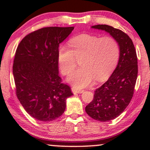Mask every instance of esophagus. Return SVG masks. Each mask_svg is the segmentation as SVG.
<instances>
[{"mask_svg":"<svg viewBox=\"0 0 150 150\" xmlns=\"http://www.w3.org/2000/svg\"><path fill=\"white\" fill-rule=\"evenodd\" d=\"M72 92H73L74 94H81L84 92L83 89H80L78 88H76V87H72Z\"/></svg>","mask_w":150,"mask_h":150,"instance_id":"esophagus-1","label":"esophagus"}]
</instances>
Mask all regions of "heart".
Masks as SVG:
<instances>
[{"label": "heart", "instance_id": "b5f03b06", "mask_svg": "<svg viewBox=\"0 0 150 150\" xmlns=\"http://www.w3.org/2000/svg\"><path fill=\"white\" fill-rule=\"evenodd\" d=\"M69 46L62 44L58 49V61L63 75H69L81 59L80 68L70 74L68 81L82 88L111 75L120 58V45L111 36L100 37L82 34L72 38Z\"/></svg>", "mask_w": 150, "mask_h": 150}]
</instances>
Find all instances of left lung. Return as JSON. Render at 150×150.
<instances>
[{
    "label": "left lung",
    "instance_id": "left-lung-1",
    "mask_svg": "<svg viewBox=\"0 0 150 150\" xmlns=\"http://www.w3.org/2000/svg\"><path fill=\"white\" fill-rule=\"evenodd\" d=\"M92 27L108 32L120 45L116 68L108 80L94 91V99L85 107L91 118L105 122L117 118L130 104L138 72L137 57L132 39L123 31L106 25Z\"/></svg>",
    "mask_w": 150,
    "mask_h": 150
}]
</instances>
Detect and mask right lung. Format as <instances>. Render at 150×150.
Wrapping results in <instances>:
<instances>
[{"mask_svg":"<svg viewBox=\"0 0 150 150\" xmlns=\"http://www.w3.org/2000/svg\"><path fill=\"white\" fill-rule=\"evenodd\" d=\"M74 27H48L31 32L17 48L13 73L15 93L31 116L54 120L63 114L71 88L58 75V49Z\"/></svg>","mask_w":150,"mask_h":150,"instance_id":"1","label":"right lung"}]
</instances>
